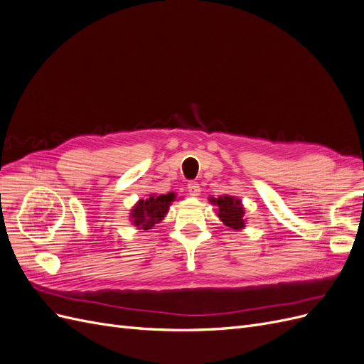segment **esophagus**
Returning <instances> with one entry per match:
<instances>
[{
    "label": "esophagus",
    "instance_id": "esophagus-1",
    "mask_svg": "<svg viewBox=\"0 0 364 364\" xmlns=\"http://www.w3.org/2000/svg\"><path fill=\"white\" fill-rule=\"evenodd\" d=\"M186 188H188L190 196H193V197H197V196L200 194V185L197 183L196 181H191V182L188 183V186H186Z\"/></svg>",
    "mask_w": 364,
    "mask_h": 364
}]
</instances>
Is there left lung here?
Wrapping results in <instances>:
<instances>
[{"mask_svg":"<svg viewBox=\"0 0 364 364\" xmlns=\"http://www.w3.org/2000/svg\"><path fill=\"white\" fill-rule=\"evenodd\" d=\"M211 202L218 206L217 215L226 226L232 229L245 228V209L238 199H234L232 196H223L218 199H211Z\"/></svg>","mask_w":364,"mask_h":364,"instance_id":"1","label":"left lung"}]
</instances>
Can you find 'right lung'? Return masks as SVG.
I'll use <instances>...</instances> for the list:
<instances>
[{
  "label": "right lung",
  "mask_w": 364,
  "mask_h": 364,
  "mask_svg": "<svg viewBox=\"0 0 364 364\" xmlns=\"http://www.w3.org/2000/svg\"><path fill=\"white\" fill-rule=\"evenodd\" d=\"M174 200V194H161L150 196L149 199H141L134 209H132V220L134 225L139 229H151L156 223H159L164 215L168 213V206Z\"/></svg>",
  "instance_id": "add662e5"
}]
</instances>
